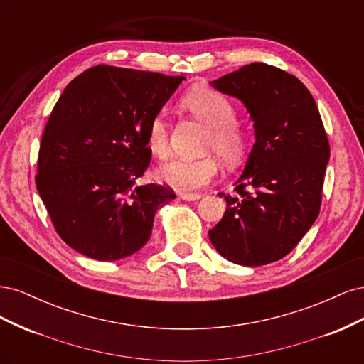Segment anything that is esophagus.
I'll return each instance as SVG.
<instances>
[{
    "label": "esophagus",
    "mask_w": 364,
    "mask_h": 364,
    "mask_svg": "<svg viewBox=\"0 0 364 364\" xmlns=\"http://www.w3.org/2000/svg\"><path fill=\"white\" fill-rule=\"evenodd\" d=\"M181 197L183 200H186V202H193V200H199L200 197H202V194H194V193H182L181 194Z\"/></svg>",
    "instance_id": "esophagus-1"
}]
</instances>
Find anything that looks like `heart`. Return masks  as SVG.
Masks as SVG:
<instances>
[{
  "instance_id": "obj_1",
  "label": "heart",
  "mask_w": 364,
  "mask_h": 364,
  "mask_svg": "<svg viewBox=\"0 0 364 364\" xmlns=\"http://www.w3.org/2000/svg\"><path fill=\"white\" fill-rule=\"evenodd\" d=\"M182 106L209 127L205 139L206 151H217L228 161H240L249 147V132L241 126L234 102L211 86H196L186 92ZM147 147L158 158L170 151V124L164 112L150 119ZM220 174V162L214 155L197 159L174 158L158 168V179L182 193H194L214 182Z\"/></svg>"
}]
</instances>
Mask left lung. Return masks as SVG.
Here are the masks:
<instances>
[{"label":"left lung","mask_w":364,"mask_h":364,"mask_svg":"<svg viewBox=\"0 0 364 364\" xmlns=\"http://www.w3.org/2000/svg\"><path fill=\"white\" fill-rule=\"evenodd\" d=\"M211 85L245 103L257 141L208 235L226 259L264 266L289 255L321 211L326 132L306 86L272 65L253 62Z\"/></svg>","instance_id":"left-lung-1"}]
</instances>
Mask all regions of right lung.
<instances>
[{
    "label": "right lung",
    "instance_id": "1",
    "mask_svg": "<svg viewBox=\"0 0 364 364\" xmlns=\"http://www.w3.org/2000/svg\"><path fill=\"white\" fill-rule=\"evenodd\" d=\"M182 75L97 65L65 87L43 130L36 188L59 237L98 261L144 246L153 217L176 194L168 185H136L146 173L150 119Z\"/></svg>",
    "mask_w": 364,
    "mask_h": 364
}]
</instances>
